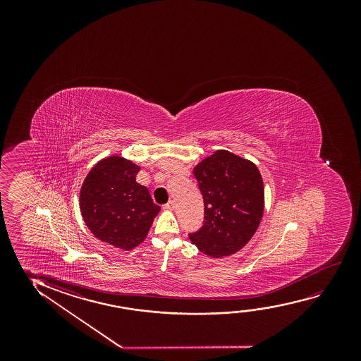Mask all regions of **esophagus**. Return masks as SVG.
I'll use <instances>...</instances> for the list:
<instances>
[{"label":"esophagus","instance_id":"34e87169","mask_svg":"<svg viewBox=\"0 0 361 361\" xmlns=\"http://www.w3.org/2000/svg\"><path fill=\"white\" fill-rule=\"evenodd\" d=\"M173 207H175L173 201H169L168 203H165L163 206L164 209H173Z\"/></svg>","mask_w":361,"mask_h":361}]
</instances>
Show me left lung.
Masks as SVG:
<instances>
[{
    "label": "left lung",
    "mask_w": 361,
    "mask_h": 361,
    "mask_svg": "<svg viewBox=\"0 0 361 361\" xmlns=\"http://www.w3.org/2000/svg\"><path fill=\"white\" fill-rule=\"evenodd\" d=\"M204 203L203 226L188 233L200 252L213 257L240 250L262 221L264 185L254 164L218 150L193 169Z\"/></svg>",
    "instance_id": "obj_1"
}]
</instances>
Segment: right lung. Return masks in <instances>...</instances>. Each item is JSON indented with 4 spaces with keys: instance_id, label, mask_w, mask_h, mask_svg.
<instances>
[{
    "instance_id": "obj_1",
    "label": "right lung",
    "mask_w": 361,
    "mask_h": 361,
    "mask_svg": "<svg viewBox=\"0 0 361 361\" xmlns=\"http://www.w3.org/2000/svg\"><path fill=\"white\" fill-rule=\"evenodd\" d=\"M140 168L111 157L94 165L80 192L86 226L99 240L130 250L143 242L160 207L148 188L135 181Z\"/></svg>"
}]
</instances>
